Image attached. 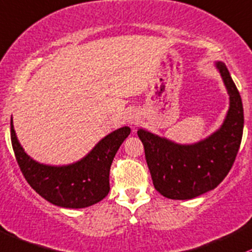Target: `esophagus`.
I'll use <instances>...</instances> for the list:
<instances>
[{"label":"esophagus","instance_id":"1","mask_svg":"<svg viewBox=\"0 0 252 252\" xmlns=\"http://www.w3.org/2000/svg\"><path fill=\"white\" fill-rule=\"evenodd\" d=\"M139 121V116H138L136 110H129V113L127 114V123L131 126H136Z\"/></svg>","mask_w":252,"mask_h":252}]
</instances>
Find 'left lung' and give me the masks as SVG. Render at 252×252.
<instances>
[{
  "label": "left lung",
  "instance_id": "1",
  "mask_svg": "<svg viewBox=\"0 0 252 252\" xmlns=\"http://www.w3.org/2000/svg\"><path fill=\"white\" fill-rule=\"evenodd\" d=\"M229 94V109L222 126L212 136L191 145L138 129L155 189L170 199H191L214 190L234 163L242 143L244 112L239 91L223 62H216Z\"/></svg>",
  "mask_w": 252,
  "mask_h": 252
}]
</instances>
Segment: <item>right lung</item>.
Returning <instances> with one entry per match:
<instances>
[{"instance_id": "right-lung-1", "label": "right lung", "mask_w": 252, "mask_h": 252, "mask_svg": "<svg viewBox=\"0 0 252 252\" xmlns=\"http://www.w3.org/2000/svg\"><path fill=\"white\" fill-rule=\"evenodd\" d=\"M131 128L121 127L99 140L85 158L68 166H48L24 151L10 119V139L21 173L32 189L48 202L62 208H86L104 198L110 190L109 170Z\"/></svg>"}]
</instances>
